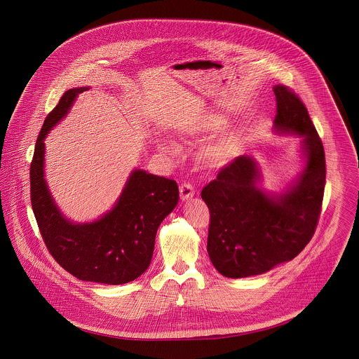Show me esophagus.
Returning <instances> with one entry per match:
<instances>
[{
    "instance_id": "obj_1",
    "label": "esophagus",
    "mask_w": 359,
    "mask_h": 359,
    "mask_svg": "<svg viewBox=\"0 0 359 359\" xmlns=\"http://www.w3.org/2000/svg\"><path fill=\"white\" fill-rule=\"evenodd\" d=\"M195 195V189L189 184V183H184L180 186V198L182 201H188L191 198H194Z\"/></svg>"
}]
</instances>
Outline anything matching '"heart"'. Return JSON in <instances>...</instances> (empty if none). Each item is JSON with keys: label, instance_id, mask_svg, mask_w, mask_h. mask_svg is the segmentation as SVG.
Instances as JSON below:
<instances>
[{"label": "heart", "instance_id": "heart-1", "mask_svg": "<svg viewBox=\"0 0 359 359\" xmlns=\"http://www.w3.org/2000/svg\"><path fill=\"white\" fill-rule=\"evenodd\" d=\"M227 125V120L221 114H207L202 120H199L195 132L201 136H215L226 130ZM156 144L161 151L168 154H176L179 149L176 142L167 137H158L156 140ZM234 151V140L231 137H223L205 148L203 157L211 167H223L230 163Z\"/></svg>", "mask_w": 359, "mask_h": 359}]
</instances>
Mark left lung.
Instances as JSON below:
<instances>
[{
	"label": "left lung",
	"instance_id": "obj_1",
	"mask_svg": "<svg viewBox=\"0 0 359 359\" xmlns=\"http://www.w3.org/2000/svg\"><path fill=\"white\" fill-rule=\"evenodd\" d=\"M274 133L300 136L303 168L283 192L259 186L256 158L242 154L202 191L210 210L207 252L224 277L266 273L293 259L312 238L320 215L325 183V149L307 107L288 87H273Z\"/></svg>",
	"mask_w": 359,
	"mask_h": 359
}]
</instances>
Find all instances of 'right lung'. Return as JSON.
Masks as SVG:
<instances>
[{
  "label": "right lung",
  "instance_id": "1",
  "mask_svg": "<svg viewBox=\"0 0 359 359\" xmlns=\"http://www.w3.org/2000/svg\"><path fill=\"white\" fill-rule=\"evenodd\" d=\"M88 88H69L44 121L31 163V201L41 237L62 268L82 281L120 285L149 268L157 229L177 205L179 187L171 179L135 170L116 205L98 219L76 223L63 215L44 177V140Z\"/></svg>",
  "mask_w": 359,
  "mask_h": 359
}]
</instances>
